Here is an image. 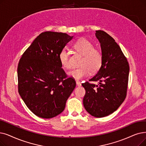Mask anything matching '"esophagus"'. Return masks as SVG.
<instances>
[{"label": "esophagus", "instance_id": "34e87169", "mask_svg": "<svg viewBox=\"0 0 146 146\" xmlns=\"http://www.w3.org/2000/svg\"><path fill=\"white\" fill-rule=\"evenodd\" d=\"M76 85H77V86H80L82 85L81 83H80V82L79 81H76Z\"/></svg>", "mask_w": 146, "mask_h": 146}]
</instances>
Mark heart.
<instances>
[{"label": "heart", "instance_id": "b5f03b06", "mask_svg": "<svg viewBox=\"0 0 146 146\" xmlns=\"http://www.w3.org/2000/svg\"><path fill=\"white\" fill-rule=\"evenodd\" d=\"M94 45L85 39H81L73 44V48L78 52L83 55L79 65L80 67L75 68L67 74L70 77L79 80L90 74L91 71L96 72L100 68L103 62L101 52L98 49L94 48ZM58 58L61 65L65 68L70 67L69 61V54L67 49H62L59 55Z\"/></svg>", "mask_w": 146, "mask_h": 146}]
</instances>
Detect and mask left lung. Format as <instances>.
<instances>
[{"label":"left lung","instance_id":"8db88e82","mask_svg":"<svg viewBox=\"0 0 146 146\" xmlns=\"http://www.w3.org/2000/svg\"><path fill=\"white\" fill-rule=\"evenodd\" d=\"M103 56L97 73L82 85L86 93L83 99L85 109L96 117L108 116L116 111L126 96L129 66L127 59L115 39L102 30L96 31Z\"/></svg>","mask_w":146,"mask_h":146}]
</instances>
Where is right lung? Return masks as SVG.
I'll return each instance as SVG.
<instances>
[{
  "mask_svg": "<svg viewBox=\"0 0 146 146\" xmlns=\"http://www.w3.org/2000/svg\"><path fill=\"white\" fill-rule=\"evenodd\" d=\"M66 33L45 31L38 36L19 61L18 92L35 115L50 119L64 110L76 86L61 67L58 55L73 39Z\"/></svg>",
  "mask_w": 146,
  "mask_h": 146,
  "instance_id": "obj_1",
  "label": "right lung"
}]
</instances>
